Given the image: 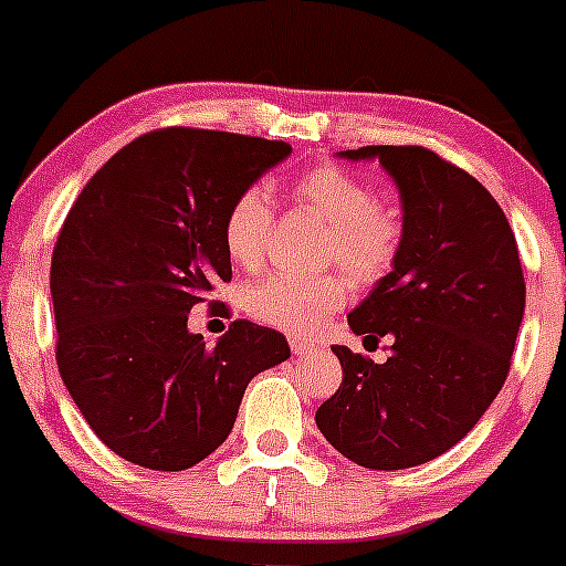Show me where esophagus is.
<instances>
[{
	"mask_svg": "<svg viewBox=\"0 0 566 566\" xmlns=\"http://www.w3.org/2000/svg\"><path fill=\"white\" fill-rule=\"evenodd\" d=\"M290 350H293L295 356H310V353L317 350V345L315 342L298 339V336H290Z\"/></svg>",
	"mask_w": 566,
	"mask_h": 566,
	"instance_id": "1",
	"label": "esophagus"
}]
</instances>
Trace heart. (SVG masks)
<instances>
[{"label": "heart", "mask_w": 566, "mask_h": 566, "mask_svg": "<svg viewBox=\"0 0 566 566\" xmlns=\"http://www.w3.org/2000/svg\"><path fill=\"white\" fill-rule=\"evenodd\" d=\"M290 197L298 208L312 210L328 224L319 256L342 265L356 284H375L391 271L402 243L397 213L375 199L373 188L347 169L323 164L290 182ZM273 232L271 197L260 186H249L230 202L221 227L227 254L241 268L262 265ZM347 298L342 273L293 276L273 273L249 290V310L265 323L290 334H312Z\"/></svg>", "instance_id": "1"}]
</instances>
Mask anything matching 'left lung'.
Masks as SVG:
<instances>
[{
	"instance_id": "1",
	"label": "left lung",
	"mask_w": 566,
	"mask_h": 566,
	"mask_svg": "<svg viewBox=\"0 0 566 566\" xmlns=\"http://www.w3.org/2000/svg\"><path fill=\"white\" fill-rule=\"evenodd\" d=\"M378 158L402 197V243L373 293L347 315L375 364L334 345L342 384L317 408L325 441L375 471L436 460L473 430L510 375L526 306L515 232L493 193L416 145L345 150Z\"/></svg>"
}]
</instances>
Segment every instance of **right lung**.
Instances as JSON below:
<instances>
[{
  "label": "right lung",
  "instance_id": "obj_1",
  "mask_svg": "<svg viewBox=\"0 0 566 566\" xmlns=\"http://www.w3.org/2000/svg\"><path fill=\"white\" fill-rule=\"evenodd\" d=\"M293 153L287 142L202 128L142 134L90 177L54 256L56 367L95 436L153 471L221 447L256 373L287 361L284 334L235 319L216 347L188 331L232 265V199Z\"/></svg>",
  "mask_w": 566,
  "mask_h": 566
}]
</instances>
